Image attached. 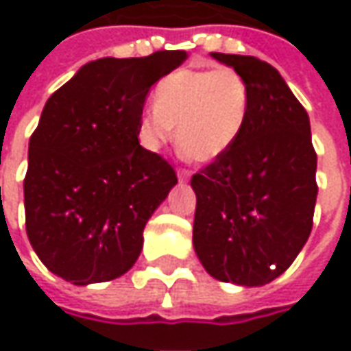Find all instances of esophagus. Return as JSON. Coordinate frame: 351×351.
<instances>
[{
	"label": "esophagus",
	"instance_id": "esophagus-1",
	"mask_svg": "<svg viewBox=\"0 0 351 351\" xmlns=\"http://www.w3.org/2000/svg\"><path fill=\"white\" fill-rule=\"evenodd\" d=\"M178 180H180V183H185V181L189 180V171L187 170L178 171Z\"/></svg>",
	"mask_w": 351,
	"mask_h": 351
}]
</instances>
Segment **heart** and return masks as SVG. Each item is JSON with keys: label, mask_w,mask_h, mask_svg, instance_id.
<instances>
[{"label": "heart", "mask_w": 351, "mask_h": 351, "mask_svg": "<svg viewBox=\"0 0 351 351\" xmlns=\"http://www.w3.org/2000/svg\"><path fill=\"white\" fill-rule=\"evenodd\" d=\"M249 110L251 90L234 69H180L158 82L154 108L138 117V143L158 152L178 129V145L187 156L216 162L241 138Z\"/></svg>", "instance_id": "heart-1"}]
</instances>
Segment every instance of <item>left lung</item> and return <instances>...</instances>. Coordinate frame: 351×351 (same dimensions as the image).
I'll use <instances>...</instances> for the list:
<instances>
[{
	"label": "left lung",
	"instance_id": "1",
	"mask_svg": "<svg viewBox=\"0 0 351 351\" xmlns=\"http://www.w3.org/2000/svg\"><path fill=\"white\" fill-rule=\"evenodd\" d=\"M210 56L245 79L251 110L236 147L193 176V247L213 278L265 286L288 270L311 234L319 189L309 115L270 63Z\"/></svg>",
	"mask_w": 351,
	"mask_h": 351
}]
</instances>
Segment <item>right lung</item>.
I'll return each instance as SVG.
<instances>
[{
	"mask_svg": "<svg viewBox=\"0 0 351 351\" xmlns=\"http://www.w3.org/2000/svg\"><path fill=\"white\" fill-rule=\"evenodd\" d=\"M187 60L88 61L48 98L28 143L27 236L49 272L88 286L123 276L137 263L143 230L176 171L138 145V117L150 86Z\"/></svg>",
	"mask_w": 351,
	"mask_h": 351,
	"instance_id": "add662e5",
	"label": "right lung"
}]
</instances>
